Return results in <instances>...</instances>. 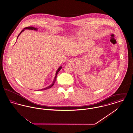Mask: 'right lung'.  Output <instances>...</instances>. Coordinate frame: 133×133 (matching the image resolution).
<instances>
[{
	"label": "right lung",
	"mask_w": 133,
	"mask_h": 133,
	"mask_svg": "<svg viewBox=\"0 0 133 133\" xmlns=\"http://www.w3.org/2000/svg\"><path fill=\"white\" fill-rule=\"evenodd\" d=\"M24 29H30V30H37V28H35V27H32V26H30V27H25V28H24L21 31V32L19 33V35H18V36H17V38L18 37V36H19V35H20V34L24 30ZM62 69V66H60L59 67V68L58 69L57 71H56V74H55V77H54V80H53V83L51 84L50 85H49V86H48V87H46V88H45L42 89H41V90H38V91L39 90H46V89H48L50 88H51L53 85H54V83L55 82V81H56V78H57V74H58V73L59 72V71L60 70Z\"/></svg>",
	"instance_id": "right-lung-1"
}]
</instances>
